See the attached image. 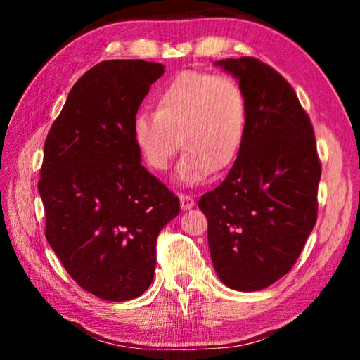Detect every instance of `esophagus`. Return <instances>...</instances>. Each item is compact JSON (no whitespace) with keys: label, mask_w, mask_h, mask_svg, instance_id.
Returning <instances> with one entry per match:
<instances>
[{"label":"esophagus","mask_w":360,"mask_h":360,"mask_svg":"<svg viewBox=\"0 0 360 360\" xmlns=\"http://www.w3.org/2000/svg\"><path fill=\"white\" fill-rule=\"evenodd\" d=\"M179 202H181V208L184 210V211L193 208V205H195L193 198L191 197V195H187V193H179Z\"/></svg>","instance_id":"obj_1"}]
</instances>
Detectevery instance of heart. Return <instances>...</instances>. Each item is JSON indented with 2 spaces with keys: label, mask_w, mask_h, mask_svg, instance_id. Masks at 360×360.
Instances as JSON below:
<instances>
[{
  "label": "heart",
  "mask_w": 360,
  "mask_h": 360,
  "mask_svg": "<svg viewBox=\"0 0 360 360\" xmlns=\"http://www.w3.org/2000/svg\"><path fill=\"white\" fill-rule=\"evenodd\" d=\"M248 127V101L233 77L186 70L163 85L155 112L139 111L131 135L148 165L167 172L182 148L176 179L195 186L233 165Z\"/></svg>",
  "instance_id": "obj_1"
}]
</instances>
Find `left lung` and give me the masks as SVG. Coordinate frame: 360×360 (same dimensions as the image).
I'll list each match as a JSON object with an SVG mask.
<instances>
[{
	"mask_svg": "<svg viewBox=\"0 0 360 360\" xmlns=\"http://www.w3.org/2000/svg\"><path fill=\"white\" fill-rule=\"evenodd\" d=\"M238 79L248 101L241 150L221 184L198 200L211 260L230 289L254 292L283 278L318 219L321 162L294 89L252 57L214 63Z\"/></svg>",
	"mask_w": 360,
	"mask_h": 360,
	"instance_id": "obj_1",
	"label": "left lung"
}]
</instances>
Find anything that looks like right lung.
<instances>
[{
	"label": "right lung",
	"instance_id": "1",
	"mask_svg": "<svg viewBox=\"0 0 360 360\" xmlns=\"http://www.w3.org/2000/svg\"><path fill=\"white\" fill-rule=\"evenodd\" d=\"M165 66L106 60L72 85L44 144L46 238L70 276L109 302L152 283L160 230L179 200L141 165L131 124Z\"/></svg>",
	"mask_w": 360,
	"mask_h": 360
}]
</instances>
